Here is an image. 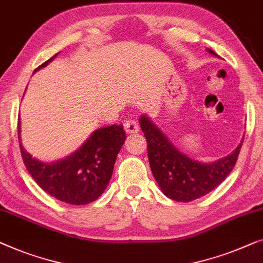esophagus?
Wrapping results in <instances>:
<instances>
[{
    "label": "esophagus",
    "mask_w": 263,
    "mask_h": 263,
    "mask_svg": "<svg viewBox=\"0 0 263 263\" xmlns=\"http://www.w3.org/2000/svg\"><path fill=\"white\" fill-rule=\"evenodd\" d=\"M123 127H124V130L128 133V134H135V133L139 132V123L136 122L134 120H128L125 121L123 123Z\"/></svg>",
    "instance_id": "1"
}]
</instances>
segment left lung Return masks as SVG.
<instances>
[{
    "instance_id": "8db88e82",
    "label": "left lung",
    "mask_w": 263,
    "mask_h": 263,
    "mask_svg": "<svg viewBox=\"0 0 263 263\" xmlns=\"http://www.w3.org/2000/svg\"><path fill=\"white\" fill-rule=\"evenodd\" d=\"M208 52L217 55L208 48ZM148 143L152 173L166 197L177 201L198 199L216 189L229 176L237 161L243 140L233 153L215 162L203 163L178 151L146 115L139 120Z\"/></svg>"
}]
</instances>
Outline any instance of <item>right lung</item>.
I'll return each mask as SVG.
<instances>
[{
    "label": "right lung",
    "mask_w": 263,
    "mask_h": 263,
    "mask_svg": "<svg viewBox=\"0 0 263 263\" xmlns=\"http://www.w3.org/2000/svg\"><path fill=\"white\" fill-rule=\"evenodd\" d=\"M55 55L41 64L35 71L46 66ZM20 127L18 117V143L26 168L49 196L67 204L84 205L92 203L104 192L112 176L117 154L125 140L122 124L97 129L73 154L51 163L33 158L25 149L20 139Z\"/></svg>",
    "instance_id": "1"
}]
</instances>
